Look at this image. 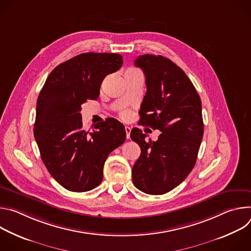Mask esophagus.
Masks as SVG:
<instances>
[{"instance_id":"1","label":"esophagus","mask_w":251,"mask_h":251,"mask_svg":"<svg viewBox=\"0 0 251 251\" xmlns=\"http://www.w3.org/2000/svg\"><path fill=\"white\" fill-rule=\"evenodd\" d=\"M125 131H126V137H127V139H129L130 138V133H131V128L126 126L125 127Z\"/></svg>"}]
</instances>
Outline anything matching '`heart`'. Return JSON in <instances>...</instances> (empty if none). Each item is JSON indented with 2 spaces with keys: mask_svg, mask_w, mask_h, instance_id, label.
Listing matches in <instances>:
<instances>
[{
  "mask_svg": "<svg viewBox=\"0 0 251 251\" xmlns=\"http://www.w3.org/2000/svg\"><path fill=\"white\" fill-rule=\"evenodd\" d=\"M120 116L123 120H127L129 117H130V111L129 110H123L121 113H120Z\"/></svg>",
  "mask_w": 251,
  "mask_h": 251,
  "instance_id": "obj_1",
  "label": "heart"
}]
</instances>
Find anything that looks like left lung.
<instances>
[{
  "mask_svg": "<svg viewBox=\"0 0 251 251\" xmlns=\"http://www.w3.org/2000/svg\"><path fill=\"white\" fill-rule=\"evenodd\" d=\"M146 77L147 91L140 123L160 130L157 141L134 128L131 139L141 148L132 169L134 186L145 194L163 195L192 172L203 135L201 98L183 69L162 55L135 59Z\"/></svg>",
  "mask_w": 251,
  "mask_h": 251,
  "instance_id": "8db88e82",
  "label": "left lung"
}]
</instances>
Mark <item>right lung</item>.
<instances>
[{"mask_svg":"<svg viewBox=\"0 0 251 251\" xmlns=\"http://www.w3.org/2000/svg\"><path fill=\"white\" fill-rule=\"evenodd\" d=\"M123 64L118 53L86 52L58 64L48 76L37 102L33 127L41 157L54 180L71 192L100 185L108 155L126 139L116 119L82 128L81 105L99 96L106 75Z\"/></svg>","mask_w":251,"mask_h":251,"instance_id":"add662e5","label":"right lung"}]
</instances>
